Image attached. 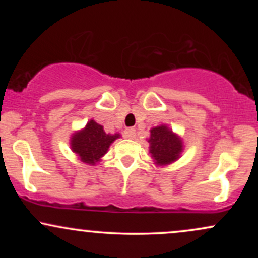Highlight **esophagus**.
Listing matches in <instances>:
<instances>
[{"mask_svg":"<svg viewBox=\"0 0 258 258\" xmlns=\"http://www.w3.org/2000/svg\"><path fill=\"white\" fill-rule=\"evenodd\" d=\"M125 137L128 138V139H133L136 138V130L135 128H127L125 130Z\"/></svg>","mask_w":258,"mask_h":258,"instance_id":"1","label":"esophagus"}]
</instances>
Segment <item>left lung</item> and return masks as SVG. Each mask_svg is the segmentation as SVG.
Wrapping results in <instances>:
<instances>
[{
  "label": "left lung",
  "instance_id": "1",
  "mask_svg": "<svg viewBox=\"0 0 258 258\" xmlns=\"http://www.w3.org/2000/svg\"><path fill=\"white\" fill-rule=\"evenodd\" d=\"M149 153L158 166L172 164L180 156L183 150V142L166 125L156 126L150 130Z\"/></svg>",
  "mask_w": 258,
  "mask_h": 258
}]
</instances>
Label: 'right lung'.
Listing matches in <instances>:
<instances>
[{
  "instance_id": "1",
  "label": "right lung",
  "mask_w": 258,
  "mask_h": 258,
  "mask_svg": "<svg viewBox=\"0 0 258 258\" xmlns=\"http://www.w3.org/2000/svg\"><path fill=\"white\" fill-rule=\"evenodd\" d=\"M119 137V133H105L102 125L94 120H90L85 128L72 136L70 146L82 162L96 165L100 161L102 156L105 155L112 142Z\"/></svg>"
}]
</instances>
